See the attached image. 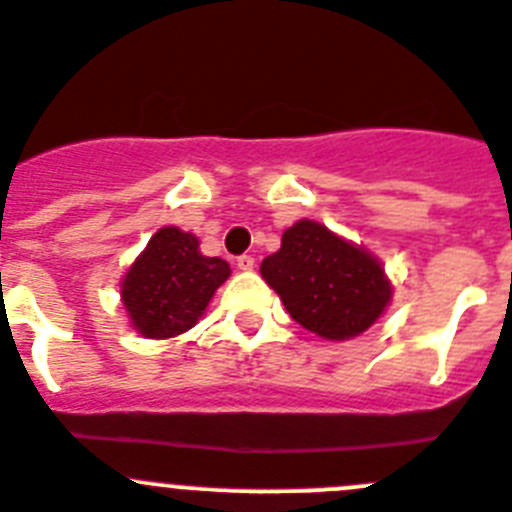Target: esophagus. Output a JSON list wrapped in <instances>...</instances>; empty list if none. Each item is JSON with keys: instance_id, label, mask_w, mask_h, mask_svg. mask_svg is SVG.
Returning a JSON list of instances; mask_svg holds the SVG:
<instances>
[{"instance_id": "obj_1", "label": "esophagus", "mask_w": 512, "mask_h": 512, "mask_svg": "<svg viewBox=\"0 0 512 512\" xmlns=\"http://www.w3.org/2000/svg\"><path fill=\"white\" fill-rule=\"evenodd\" d=\"M237 268L239 270H252V268H255V257H252V255H239L237 257Z\"/></svg>"}]
</instances>
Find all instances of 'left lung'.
I'll return each mask as SVG.
<instances>
[{
	"label": "left lung",
	"instance_id": "left-lung-1",
	"mask_svg": "<svg viewBox=\"0 0 512 512\" xmlns=\"http://www.w3.org/2000/svg\"><path fill=\"white\" fill-rule=\"evenodd\" d=\"M260 273L288 314L324 340L358 337L391 301L381 262L309 219L283 231L281 250L262 260Z\"/></svg>",
	"mask_w": 512,
	"mask_h": 512
}]
</instances>
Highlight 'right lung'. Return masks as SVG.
<instances>
[{
	"label": "right lung",
	"mask_w": 512,
	"mask_h": 512,
	"mask_svg": "<svg viewBox=\"0 0 512 512\" xmlns=\"http://www.w3.org/2000/svg\"><path fill=\"white\" fill-rule=\"evenodd\" d=\"M229 273V262L198 250V237L164 226L149 239L121 283L133 330L151 340L188 332Z\"/></svg>",
	"instance_id": "add662e5"
}]
</instances>
